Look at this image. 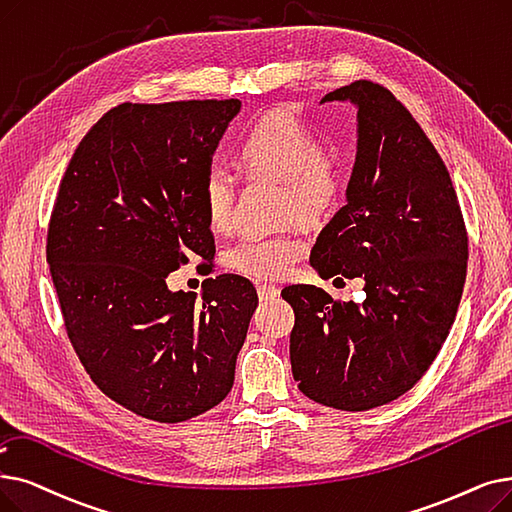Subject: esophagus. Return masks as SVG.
Masks as SVG:
<instances>
[{"mask_svg":"<svg viewBox=\"0 0 512 512\" xmlns=\"http://www.w3.org/2000/svg\"><path fill=\"white\" fill-rule=\"evenodd\" d=\"M257 295H259L261 301H270V299H276L280 295V288L274 286V284H259Z\"/></svg>","mask_w":512,"mask_h":512,"instance_id":"esophagus-1","label":"esophagus"}]
</instances>
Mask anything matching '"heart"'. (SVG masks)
Instances as JSON below:
<instances>
[{
  "label": "heart",
  "mask_w": 512,
  "mask_h": 512,
  "mask_svg": "<svg viewBox=\"0 0 512 512\" xmlns=\"http://www.w3.org/2000/svg\"><path fill=\"white\" fill-rule=\"evenodd\" d=\"M236 163L251 175L280 180V207L303 219L318 217L335 201L341 184L339 161L320 148L303 121L291 113L259 119L240 140ZM232 177L211 169L203 182L205 217L211 230L226 232L232 224ZM305 240L293 230L251 234L224 253L230 270L259 280H278L305 255Z\"/></svg>",
  "instance_id": "b5f03b06"
}]
</instances>
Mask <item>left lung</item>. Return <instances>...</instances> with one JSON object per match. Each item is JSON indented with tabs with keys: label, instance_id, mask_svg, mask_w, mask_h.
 I'll use <instances>...</instances> for the list:
<instances>
[{
	"label": "left lung",
	"instance_id": "left-lung-1",
	"mask_svg": "<svg viewBox=\"0 0 512 512\" xmlns=\"http://www.w3.org/2000/svg\"><path fill=\"white\" fill-rule=\"evenodd\" d=\"M324 102L358 110V146L341 207L309 263L322 278H362V303L314 284L282 288L295 309L291 366L314 402L364 412L410 391L448 339L466 278L464 221L450 173L406 106L355 81Z\"/></svg>",
	"mask_w": 512,
	"mask_h": 512
}]
</instances>
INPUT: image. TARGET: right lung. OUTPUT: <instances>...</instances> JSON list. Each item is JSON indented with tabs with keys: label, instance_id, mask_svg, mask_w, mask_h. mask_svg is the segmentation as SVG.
<instances>
[{
	"label": "right lung",
	"instance_id": "obj_1",
	"mask_svg": "<svg viewBox=\"0 0 512 512\" xmlns=\"http://www.w3.org/2000/svg\"><path fill=\"white\" fill-rule=\"evenodd\" d=\"M240 106L121 104L62 177L48 265L66 332L98 389L150 420H188L230 393L257 307L234 274L211 278L201 299L167 286L190 255H215L203 182Z\"/></svg>",
	"mask_w": 512,
	"mask_h": 512
}]
</instances>
